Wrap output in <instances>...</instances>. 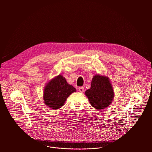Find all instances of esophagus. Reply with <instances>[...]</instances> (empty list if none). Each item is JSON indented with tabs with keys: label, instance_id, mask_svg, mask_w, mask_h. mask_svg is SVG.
<instances>
[{
	"label": "esophagus",
	"instance_id": "esophagus-1",
	"mask_svg": "<svg viewBox=\"0 0 152 152\" xmlns=\"http://www.w3.org/2000/svg\"><path fill=\"white\" fill-rule=\"evenodd\" d=\"M79 91L80 92V93H83L84 91V88L83 87V86H80V87H79L78 88Z\"/></svg>",
	"mask_w": 152,
	"mask_h": 152
}]
</instances>
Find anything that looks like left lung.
Returning <instances> with one entry per match:
<instances>
[{
  "label": "left lung",
  "mask_w": 152,
  "mask_h": 152,
  "mask_svg": "<svg viewBox=\"0 0 152 152\" xmlns=\"http://www.w3.org/2000/svg\"><path fill=\"white\" fill-rule=\"evenodd\" d=\"M93 107L97 110H103L109 106L114 98V91L107 77L99 75L93 77L91 88L85 93Z\"/></svg>",
  "instance_id": "obj_1"
}]
</instances>
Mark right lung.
Returning a JSON list of instances; mask_svg holds the SVG:
<instances>
[{
	"instance_id": "1",
	"label": "right lung",
	"mask_w": 152,
	"mask_h": 152,
	"mask_svg": "<svg viewBox=\"0 0 152 152\" xmlns=\"http://www.w3.org/2000/svg\"><path fill=\"white\" fill-rule=\"evenodd\" d=\"M76 91L61 75L50 81L45 86L43 99L46 104L53 110L61 107L67 97Z\"/></svg>"
}]
</instances>
